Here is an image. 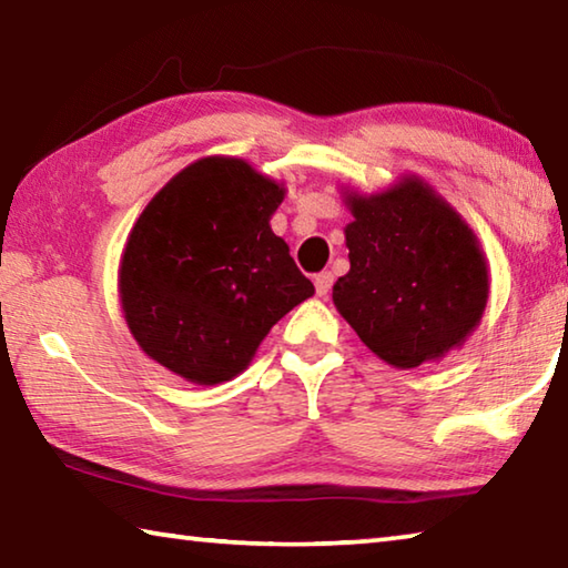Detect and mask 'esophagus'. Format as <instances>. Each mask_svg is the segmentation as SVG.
I'll use <instances>...</instances> for the list:
<instances>
[{
  "mask_svg": "<svg viewBox=\"0 0 568 568\" xmlns=\"http://www.w3.org/2000/svg\"><path fill=\"white\" fill-rule=\"evenodd\" d=\"M331 285H333V273L323 271V273L315 275V293H318L321 297H325V295L331 293Z\"/></svg>",
  "mask_w": 568,
  "mask_h": 568,
  "instance_id": "1",
  "label": "esophagus"
}]
</instances>
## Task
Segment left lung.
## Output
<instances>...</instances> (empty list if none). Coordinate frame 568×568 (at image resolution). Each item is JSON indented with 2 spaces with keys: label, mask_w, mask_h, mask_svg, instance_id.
<instances>
[{
  "label": "left lung",
  "mask_w": 568,
  "mask_h": 568,
  "mask_svg": "<svg viewBox=\"0 0 568 568\" xmlns=\"http://www.w3.org/2000/svg\"><path fill=\"white\" fill-rule=\"evenodd\" d=\"M351 271L333 303L393 368H418L464 345L488 301V267L460 215L416 175L378 195L345 192Z\"/></svg>",
  "instance_id": "1"
}]
</instances>
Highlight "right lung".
<instances>
[{"label":"right lung","mask_w":568,"mask_h":568,"mask_svg":"<svg viewBox=\"0 0 568 568\" xmlns=\"http://www.w3.org/2000/svg\"><path fill=\"white\" fill-rule=\"evenodd\" d=\"M285 187L245 160L178 172L134 223L120 303L152 361L197 386L235 378L273 325L315 293L271 230Z\"/></svg>","instance_id":"obj_1"}]
</instances>
